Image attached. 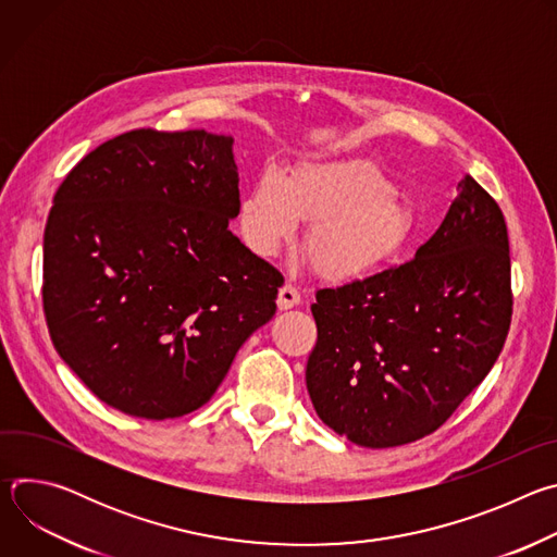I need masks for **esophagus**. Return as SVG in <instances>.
Listing matches in <instances>:
<instances>
[{
    "instance_id": "obj_1",
    "label": "esophagus",
    "mask_w": 557,
    "mask_h": 557,
    "mask_svg": "<svg viewBox=\"0 0 557 557\" xmlns=\"http://www.w3.org/2000/svg\"><path fill=\"white\" fill-rule=\"evenodd\" d=\"M299 301H301V295H299L297 286H295V284H290V282H286V284L280 288V295H277V306H280L282 310H286V308H293V306H297Z\"/></svg>"
}]
</instances>
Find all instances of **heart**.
I'll list each match as a JSON object with an SVG mask.
<instances>
[{
    "mask_svg": "<svg viewBox=\"0 0 557 557\" xmlns=\"http://www.w3.org/2000/svg\"><path fill=\"white\" fill-rule=\"evenodd\" d=\"M312 220L306 249L326 275H359L408 240L412 218L394 187L368 163H301L284 178L264 170L240 202V231L247 247L275 256Z\"/></svg>",
    "mask_w": 557,
    "mask_h": 557,
    "instance_id": "1",
    "label": "heart"
}]
</instances>
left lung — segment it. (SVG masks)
Listing matches in <instances>:
<instances>
[{
    "label": "left lung",
    "mask_w": 557,
    "mask_h": 557,
    "mask_svg": "<svg viewBox=\"0 0 557 557\" xmlns=\"http://www.w3.org/2000/svg\"><path fill=\"white\" fill-rule=\"evenodd\" d=\"M417 256L320 288L306 387L320 419L363 447L436 432L496 363L513 312L505 215L471 176Z\"/></svg>",
    "instance_id": "obj_1"
}]
</instances>
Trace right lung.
<instances>
[{
    "mask_svg": "<svg viewBox=\"0 0 557 557\" xmlns=\"http://www.w3.org/2000/svg\"><path fill=\"white\" fill-rule=\"evenodd\" d=\"M233 138L132 129L84 156L44 231V312L59 357L114 410L205 406L275 314L282 273L228 231Z\"/></svg>",
    "mask_w": 557,
    "mask_h": 557,
    "instance_id": "right-lung-1",
    "label": "right lung"
}]
</instances>
